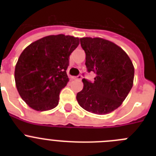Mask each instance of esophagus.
<instances>
[{
    "label": "esophagus",
    "instance_id": "obj_1",
    "mask_svg": "<svg viewBox=\"0 0 156 156\" xmlns=\"http://www.w3.org/2000/svg\"><path fill=\"white\" fill-rule=\"evenodd\" d=\"M81 75H80V76H73L72 77V79L73 80H80L81 79Z\"/></svg>",
    "mask_w": 156,
    "mask_h": 156
}]
</instances>
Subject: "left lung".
<instances>
[{
  "mask_svg": "<svg viewBox=\"0 0 156 156\" xmlns=\"http://www.w3.org/2000/svg\"><path fill=\"white\" fill-rule=\"evenodd\" d=\"M87 71L96 74L93 83L83 79V88L76 100L86 111L105 115L116 109L133 84L134 67L127 54L112 41L100 37H83Z\"/></svg>",
  "mask_w": 156,
  "mask_h": 156,
  "instance_id": "1",
  "label": "left lung"
}]
</instances>
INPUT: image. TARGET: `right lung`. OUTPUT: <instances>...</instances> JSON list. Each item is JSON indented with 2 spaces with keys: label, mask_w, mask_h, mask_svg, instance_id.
<instances>
[{
  "label": "right lung",
  "mask_w": 156,
  "mask_h": 156,
  "mask_svg": "<svg viewBox=\"0 0 156 156\" xmlns=\"http://www.w3.org/2000/svg\"><path fill=\"white\" fill-rule=\"evenodd\" d=\"M80 39L64 34L50 35L25 48L15 69L16 88L23 100L36 111L58 105L59 94L69 82L66 69Z\"/></svg>",
  "instance_id": "obj_1"
}]
</instances>
